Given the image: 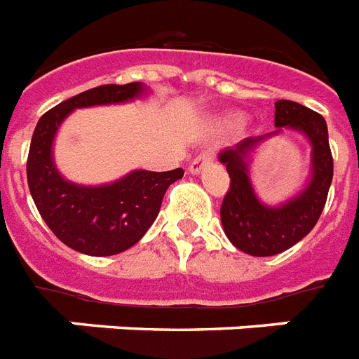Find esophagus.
Instances as JSON below:
<instances>
[{
  "instance_id": "esophagus-1",
  "label": "esophagus",
  "mask_w": 359,
  "mask_h": 359,
  "mask_svg": "<svg viewBox=\"0 0 359 359\" xmlns=\"http://www.w3.org/2000/svg\"><path fill=\"white\" fill-rule=\"evenodd\" d=\"M211 161H213V156H211L209 151H203V154H200V156L189 165V172H191V174H200V172H203L209 165H211Z\"/></svg>"
}]
</instances>
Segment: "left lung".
Here are the masks:
<instances>
[{
	"label": "left lung",
	"instance_id": "left-lung-1",
	"mask_svg": "<svg viewBox=\"0 0 359 359\" xmlns=\"http://www.w3.org/2000/svg\"><path fill=\"white\" fill-rule=\"evenodd\" d=\"M274 107L276 131L248 137L219 154V161L226 166L231 180L220 208L222 228L235 248L257 257L276 256L297 245L313 229L325 209L334 177L326 120L319 113L289 100H278ZM283 129L298 130L309 139L312 146L310 177L303 191L294 197L278 206H269L261 203L253 191L250 157L263 140Z\"/></svg>",
	"mask_w": 359,
	"mask_h": 359
}]
</instances>
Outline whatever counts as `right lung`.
<instances>
[{
    "label": "right lung",
    "instance_id": "add662e5",
    "mask_svg": "<svg viewBox=\"0 0 359 359\" xmlns=\"http://www.w3.org/2000/svg\"><path fill=\"white\" fill-rule=\"evenodd\" d=\"M146 93L148 87L139 81L90 88L50 109L34 128L27 157L31 196L46 224L72 250L103 257L137 245L157 219L166 189L183 177V168H139L105 185H81L57 170L53 142L72 111L133 102Z\"/></svg>",
    "mask_w": 359,
    "mask_h": 359
}]
</instances>
